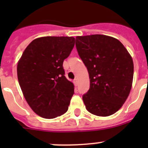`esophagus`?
Listing matches in <instances>:
<instances>
[{"mask_svg": "<svg viewBox=\"0 0 148 148\" xmlns=\"http://www.w3.org/2000/svg\"><path fill=\"white\" fill-rule=\"evenodd\" d=\"M78 82H79V81H78V79H75L74 80V85H75V86H77V85H78Z\"/></svg>", "mask_w": 148, "mask_h": 148, "instance_id": "obj_1", "label": "esophagus"}]
</instances>
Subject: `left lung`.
I'll use <instances>...</instances> for the list:
<instances>
[{
	"label": "left lung",
	"instance_id": "left-lung-1",
	"mask_svg": "<svg viewBox=\"0 0 148 148\" xmlns=\"http://www.w3.org/2000/svg\"><path fill=\"white\" fill-rule=\"evenodd\" d=\"M76 47L90 79L89 89L82 96L86 110L101 117L114 114L131 90L132 57L119 40L101 34L77 36Z\"/></svg>",
	"mask_w": 148,
	"mask_h": 148
}]
</instances>
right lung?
Masks as SVG:
<instances>
[{"instance_id": "right-lung-1", "label": "right lung", "mask_w": 148, "mask_h": 148, "mask_svg": "<svg viewBox=\"0 0 148 148\" xmlns=\"http://www.w3.org/2000/svg\"><path fill=\"white\" fill-rule=\"evenodd\" d=\"M75 38L45 36L34 39L17 66L18 79L28 105L40 117L53 119L66 112L74 86L64 76L63 62Z\"/></svg>"}]
</instances>
